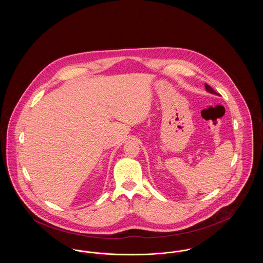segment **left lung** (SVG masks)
Returning <instances> with one entry per match:
<instances>
[{
    "label": "left lung",
    "instance_id": "8db88e82",
    "mask_svg": "<svg viewBox=\"0 0 263 263\" xmlns=\"http://www.w3.org/2000/svg\"><path fill=\"white\" fill-rule=\"evenodd\" d=\"M205 88H206V90L208 91V92H210V93H213V95H216V96H220L218 92H216L214 89H213L209 85H207V84H205Z\"/></svg>",
    "mask_w": 263,
    "mask_h": 263
}]
</instances>
